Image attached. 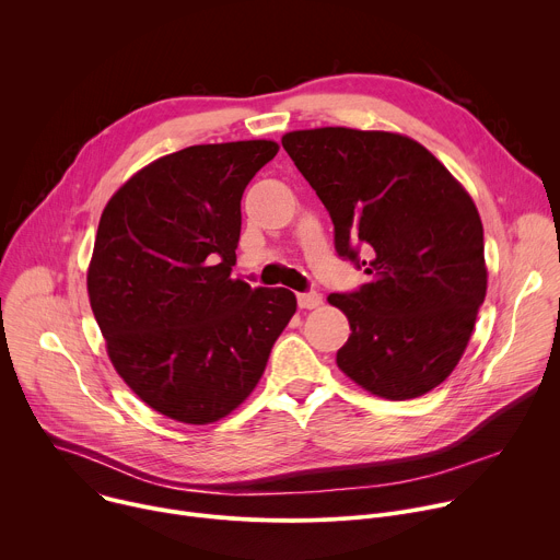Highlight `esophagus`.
<instances>
[{
	"instance_id": "34e87169",
	"label": "esophagus",
	"mask_w": 560,
	"mask_h": 560,
	"mask_svg": "<svg viewBox=\"0 0 560 560\" xmlns=\"http://www.w3.org/2000/svg\"><path fill=\"white\" fill-rule=\"evenodd\" d=\"M296 301H299V307L312 310V307H318V305L324 303V296L318 294V292H299Z\"/></svg>"
}]
</instances>
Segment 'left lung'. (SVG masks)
I'll list each match as a JSON object with an SVG mask.
<instances>
[{
    "instance_id": "left-lung-1",
    "label": "left lung",
    "mask_w": 560,
    "mask_h": 560,
    "mask_svg": "<svg viewBox=\"0 0 560 560\" xmlns=\"http://www.w3.org/2000/svg\"><path fill=\"white\" fill-rule=\"evenodd\" d=\"M281 143L330 212L337 255L370 277L328 296L352 330L339 368L392 401L430 392L463 357L488 290L471 197L404 135L314 128Z\"/></svg>"
}]
</instances>
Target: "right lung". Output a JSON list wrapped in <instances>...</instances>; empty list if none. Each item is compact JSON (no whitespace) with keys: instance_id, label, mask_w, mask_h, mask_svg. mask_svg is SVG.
<instances>
[{"instance_id":"right-lung-1","label":"right lung","mask_w":560,"mask_h":560,"mask_svg":"<svg viewBox=\"0 0 560 560\" xmlns=\"http://www.w3.org/2000/svg\"><path fill=\"white\" fill-rule=\"evenodd\" d=\"M275 141L190 145L128 179L102 212L91 307L128 387L206 425L242 406L296 310L285 288L232 279L242 197Z\"/></svg>"}]
</instances>
